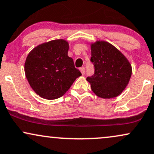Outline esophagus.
<instances>
[{
  "instance_id": "1",
  "label": "esophagus",
  "mask_w": 154,
  "mask_h": 154,
  "mask_svg": "<svg viewBox=\"0 0 154 154\" xmlns=\"http://www.w3.org/2000/svg\"><path fill=\"white\" fill-rule=\"evenodd\" d=\"M80 71H81V73H82V75H85V68L84 67V66H82V67L80 68Z\"/></svg>"
}]
</instances>
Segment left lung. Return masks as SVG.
<instances>
[{
	"mask_svg": "<svg viewBox=\"0 0 154 154\" xmlns=\"http://www.w3.org/2000/svg\"><path fill=\"white\" fill-rule=\"evenodd\" d=\"M91 59L94 75L87 77L91 89L98 97H116L126 88L132 74L128 59L119 50L106 42L91 45Z\"/></svg>",
	"mask_w": 154,
	"mask_h": 154,
	"instance_id": "left-lung-1",
	"label": "left lung"
}]
</instances>
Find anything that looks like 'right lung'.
<instances>
[{
    "label": "right lung",
    "instance_id": "obj_1",
    "mask_svg": "<svg viewBox=\"0 0 154 154\" xmlns=\"http://www.w3.org/2000/svg\"><path fill=\"white\" fill-rule=\"evenodd\" d=\"M69 44L53 40L35 47L28 55L25 73L33 90L42 97L59 98L67 91L81 72L68 57Z\"/></svg>",
    "mask_w": 154,
    "mask_h": 154
}]
</instances>
